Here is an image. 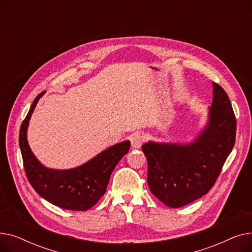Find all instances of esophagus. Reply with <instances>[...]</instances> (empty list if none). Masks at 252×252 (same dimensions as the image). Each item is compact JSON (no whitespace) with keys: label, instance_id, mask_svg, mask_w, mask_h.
Listing matches in <instances>:
<instances>
[{"label":"esophagus","instance_id":"1","mask_svg":"<svg viewBox=\"0 0 252 252\" xmlns=\"http://www.w3.org/2000/svg\"><path fill=\"white\" fill-rule=\"evenodd\" d=\"M145 141V137L141 133H136L130 137V144L133 148H140L143 142Z\"/></svg>","mask_w":252,"mask_h":252}]
</instances>
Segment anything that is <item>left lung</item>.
<instances>
[{
  "label": "left lung",
  "instance_id": "8db88e82",
  "mask_svg": "<svg viewBox=\"0 0 252 252\" xmlns=\"http://www.w3.org/2000/svg\"><path fill=\"white\" fill-rule=\"evenodd\" d=\"M236 140V117L229 96L214 83L209 122L194 143L142 146L147 158V183L169 207H181L205 195L216 184Z\"/></svg>",
  "mask_w": 252,
  "mask_h": 252
}]
</instances>
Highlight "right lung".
Returning <instances> with one entry per match:
<instances>
[{"label":"right lung","mask_w":252,"mask_h":252,"mask_svg":"<svg viewBox=\"0 0 252 252\" xmlns=\"http://www.w3.org/2000/svg\"><path fill=\"white\" fill-rule=\"evenodd\" d=\"M44 93L35 97L20 126L19 146L26 178L35 192L50 203L64 209L88 210L105 194L112 171L128 152L130 143L125 141L113 145L73 169L56 170L43 166L29 146L26 129L35 105Z\"/></svg>","instance_id":"obj_1"}]
</instances>
